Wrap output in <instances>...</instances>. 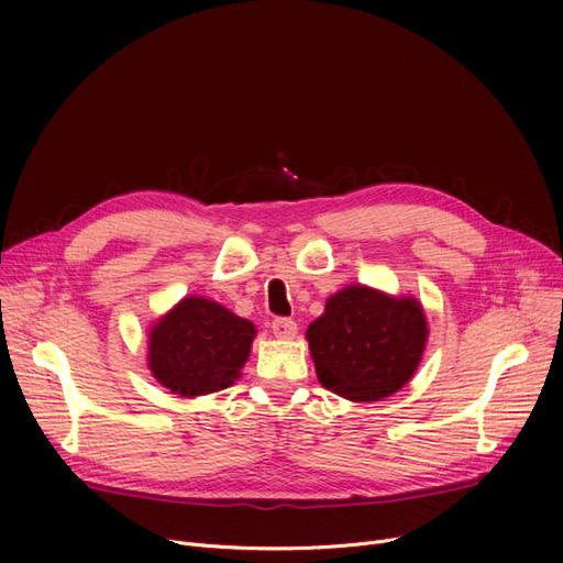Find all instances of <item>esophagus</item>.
Wrapping results in <instances>:
<instances>
[{
  "mask_svg": "<svg viewBox=\"0 0 563 563\" xmlns=\"http://www.w3.org/2000/svg\"><path fill=\"white\" fill-rule=\"evenodd\" d=\"M272 331H274V335L280 338V340H291L294 335H297V321L278 317V319L272 321Z\"/></svg>",
  "mask_w": 563,
  "mask_h": 563,
  "instance_id": "esophagus-1",
  "label": "esophagus"
}]
</instances>
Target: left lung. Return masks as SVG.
Returning a JSON list of instances; mask_svg holds the SVG:
<instances>
[{
  "label": "left lung",
  "mask_w": 563,
  "mask_h": 563,
  "mask_svg": "<svg viewBox=\"0 0 563 563\" xmlns=\"http://www.w3.org/2000/svg\"><path fill=\"white\" fill-rule=\"evenodd\" d=\"M427 335L416 299L365 285L333 294L306 333L319 383L351 401H380L401 390L422 361Z\"/></svg>",
  "instance_id": "left-lung-1"
}]
</instances>
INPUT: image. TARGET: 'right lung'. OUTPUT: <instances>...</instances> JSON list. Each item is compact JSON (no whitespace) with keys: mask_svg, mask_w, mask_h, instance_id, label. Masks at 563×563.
Listing matches in <instances>:
<instances>
[{"mask_svg":"<svg viewBox=\"0 0 563 563\" xmlns=\"http://www.w3.org/2000/svg\"><path fill=\"white\" fill-rule=\"evenodd\" d=\"M255 327L217 301L185 297L147 333V369L180 397L223 390L249 361Z\"/></svg>","mask_w":563,"mask_h":563,"instance_id":"add662e5","label":"right lung"}]
</instances>
